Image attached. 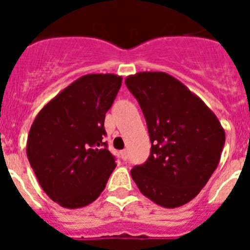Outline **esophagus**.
<instances>
[{
	"label": "esophagus",
	"mask_w": 250,
	"mask_h": 250,
	"mask_svg": "<svg viewBox=\"0 0 250 250\" xmlns=\"http://www.w3.org/2000/svg\"><path fill=\"white\" fill-rule=\"evenodd\" d=\"M121 159H123L124 161L127 160V150H123V151H121Z\"/></svg>",
	"instance_id": "1"
}]
</instances>
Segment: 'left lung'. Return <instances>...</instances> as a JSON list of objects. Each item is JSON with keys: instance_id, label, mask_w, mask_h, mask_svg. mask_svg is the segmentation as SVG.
<instances>
[{"instance_id": "obj_1", "label": "left lung", "mask_w": 250, "mask_h": 250, "mask_svg": "<svg viewBox=\"0 0 250 250\" xmlns=\"http://www.w3.org/2000/svg\"><path fill=\"white\" fill-rule=\"evenodd\" d=\"M146 120L151 149L131 169L143 195L179 208L200 193L218 167L225 131L204 101L167 72L143 71L125 79Z\"/></svg>"}]
</instances>
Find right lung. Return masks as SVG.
<instances>
[{
  "label": "right lung",
  "mask_w": 250,
  "mask_h": 250,
  "mask_svg": "<svg viewBox=\"0 0 250 250\" xmlns=\"http://www.w3.org/2000/svg\"><path fill=\"white\" fill-rule=\"evenodd\" d=\"M121 80L115 74L81 76L51 99L31 125L30 165L43 191L62 208L95 202L116 167L103 141L104 121Z\"/></svg>",
  "instance_id": "1"
}]
</instances>
